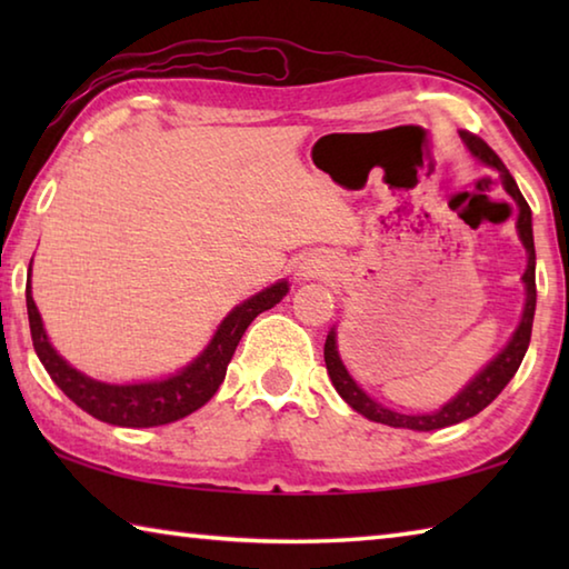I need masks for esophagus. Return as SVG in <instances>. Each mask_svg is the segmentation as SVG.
Here are the masks:
<instances>
[{"instance_id": "34e87169", "label": "esophagus", "mask_w": 569, "mask_h": 569, "mask_svg": "<svg viewBox=\"0 0 569 569\" xmlns=\"http://www.w3.org/2000/svg\"><path fill=\"white\" fill-rule=\"evenodd\" d=\"M321 271H319V266H316V263H311V261H308V263H303L301 266V276L306 278V281H311V278H316V276H319Z\"/></svg>"}]
</instances>
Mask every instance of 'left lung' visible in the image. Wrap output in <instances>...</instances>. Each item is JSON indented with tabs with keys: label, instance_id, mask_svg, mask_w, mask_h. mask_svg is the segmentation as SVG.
I'll list each match as a JSON object with an SVG mask.
<instances>
[{
	"label": "left lung",
	"instance_id": "obj_1",
	"mask_svg": "<svg viewBox=\"0 0 569 569\" xmlns=\"http://www.w3.org/2000/svg\"><path fill=\"white\" fill-rule=\"evenodd\" d=\"M459 138L465 140V146L469 148L471 156H475L479 162L485 166L499 170L502 176V186L505 190L512 196L517 203V233L522 246L527 250V268L522 276L525 283V311L522 319H519V326L512 333V339L507 341V346L499 351L492 361H489L485 369H481L475 379H471L465 389H461L455 399L447 401L445 407L429 413H401L393 411L389 407H383L377 399H371L359 383L351 379V373L346 371V366L339 356V346H336V329L329 331L326 336V346H323V359H326V369H329V377L333 381L339 397L349 403L353 411H359L361 417L387 423V427H397V429H413V431H435V429H445L451 427V423H459L469 417H475L485 407H489L502 389L509 383V379L515 377L519 363H522L527 346H529V336H532V321H535V306H537V286H535V238H532V210H529L527 200L519 192L515 178L509 176V170L505 168V162L497 158V152L487 146L485 140L477 138L471 132H459Z\"/></svg>",
	"mask_w": 569,
	"mask_h": 569
}]
</instances>
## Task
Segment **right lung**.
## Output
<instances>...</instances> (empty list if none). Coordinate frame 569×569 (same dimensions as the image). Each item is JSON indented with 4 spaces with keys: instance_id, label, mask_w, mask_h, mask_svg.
I'll list each match as a JSON object with an SVG mask.
<instances>
[{
    "instance_id": "right-lung-1",
    "label": "right lung",
    "mask_w": 569,
    "mask_h": 569,
    "mask_svg": "<svg viewBox=\"0 0 569 569\" xmlns=\"http://www.w3.org/2000/svg\"><path fill=\"white\" fill-rule=\"evenodd\" d=\"M32 276V263H30ZM288 293V281H278L263 288L256 296L246 298L230 311L213 333V339L188 366L158 381L138 383H108L77 371L67 363L54 346L47 339L42 316L37 311L32 298V286L27 283V316H30V331L34 351L52 381L70 397L77 407L88 411L90 417L114 423V427H160V423L178 421L188 413L198 411L203 403L213 399L220 383L226 379L228 363L233 359L238 341L243 339L246 329L258 313L273 308Z\"/></svg>"
}]
</instances>
